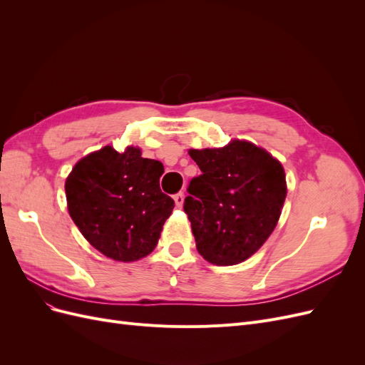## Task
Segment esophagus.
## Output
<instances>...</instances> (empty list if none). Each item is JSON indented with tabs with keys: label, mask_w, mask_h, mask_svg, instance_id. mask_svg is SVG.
<instances>
[{
	"label": "esophagus",
	"mask_w": 365,
	"mask_h": 365,
	"mask_svg": "<svg viewBox=\"0 0 365 365\" xmlns=\"http://www.w3.org/2000/svg\"><path fill=\"white\" fill-rule=\"evenodd\" d=\"M173 200H175L176 207H182V204H184V192L176 193V195L173 196Z\"/></svg>",
	"instance_id": "obj_1"
}]
</instances>
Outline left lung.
<instances>
[{
	"instance_id": "1",
	"label": "left lung",
	"mask_w": 365,
	"mask_h": 365,
	"mask_svg": "<svg viewBox=\"0 0 365 365\" xmlns=\"http://www.w3.org/2000/svg\"><path fill=\"white\" fill-rule=\"evenodd\" d=\"M201 169L190 181L184 212L196 250L217 267L247 260L271 236L286 197L280 161L250 141L219 149H190Z\"/></svg>"
}]
</instances>
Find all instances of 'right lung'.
<instances>
[{"label": "right lung", "mask_w": 365, "mask_h": 365, "mask_svg": "<svg viewBox=\"0 0 365 365\" xmlns=\"http://www.w3.org/2000/svg\"><path fill=\"white\" fill-rule=\"evenodd\" d=\"M164 168L138 148L111 146L77 163L65 181L68 213L83 237L118 262H134L155 250L175 202L161 192Z\"/></svg>", "instance_id": "right-lung-1"}]
</instances>
